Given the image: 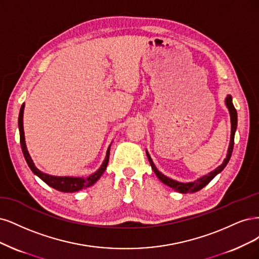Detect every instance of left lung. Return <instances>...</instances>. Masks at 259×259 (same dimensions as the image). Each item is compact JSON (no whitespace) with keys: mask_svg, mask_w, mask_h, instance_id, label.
Returning <instances> with one entry per match:
<instances>
[{"mask_svg":"<svg viewBox=\"0 0 259 259\" xmlns=\"http://www.w3.org/2000/svg\"><path fill=\"white\" fill-rule=\"evenodd\" d=\"M225 102H226V105L228 107L229 110V114H230V121H231V136H230V143H229V147H228V152H227V156L226 158H225L223 163L221 165H219L218 168H216L215 170H213L212 172H210L206 175H203L202 178H200L194 182H190V183H181V182H178V181H174L172 179H169L168 177H165V175H163L161 172L158 171V169L156 168V165L154 164L153 160L151 156H149V154L147 153L146 151V155H147V158L149 160V163H151L152 165V169L153 171L155 172V174L157 175V178L159 179L163 184H165L166 186L171 187L172 189L179 191V193H182V194H188V193H196V191L202 189L205 185H207L208 183H210L216 175H218L219 173H221L225 166L227 165L228 161L230 160V157H231V154H232V149H233V144H235V133H236V130H237V123H238V115H237V111L235 106H233V103H232V98L230 95H228L226 97V100H225Z\"/></svg>","mask_w":259,"mask_h":259,"instance_id":"1","label":"left lung"}]
</instances>
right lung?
<instances>
[{
  "instance_id": "right-lung-1",
  "label": "right lung",
  "mask_w": 259,
  "mask_h": 259,
  "mask_svg": "<svg viewBox=\"0 0 259 259\" xmlns=\"http://www.w3.org/2000/svg\"><path fill=\"white\" fill-rule=\"evenodd\" d=\"M23 110H24V103L21 105L20 112H19V117H18V127H19V135H20V145L22 153L24 156V159H26L29 168L31 171L34 173L35 175L45 182L48 186H51L59 191H63V193H75V191L81 190L84 188L93 186L95 183L101 178V175L104 173L107 163H108V158H110V148L111 146L107 148L105 159L101 166L91 175L87 178H73V177H54V175H49L44 172H41L38 170L34 162H33L32 158L27 149L26 145V141H24V132H23Z\"/></svg>"
}]
</instances>
